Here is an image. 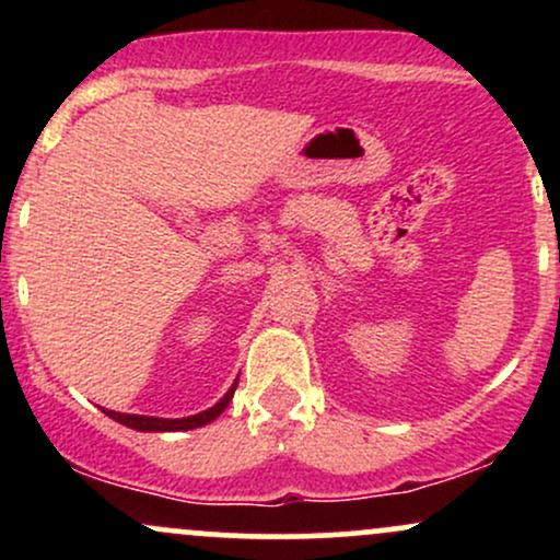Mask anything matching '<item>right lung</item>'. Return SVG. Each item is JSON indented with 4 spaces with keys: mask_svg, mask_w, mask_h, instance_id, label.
Wrapping results in <instances>:
<instances>
[{
    "mask_svg": "<svg viewBox=\"0 0 560 560\" xmlns=\"http://www.w3.org/2000/svg\"><path fill=\"white\" fill-rule=\"evenodd\" d=\"M234 389H236V382L234 387H231L226 395L218 400L213 408L202 410V413L197 416H186V419H155V416H133V413H115V410H105L107 416H110L113 421L124 423L128 429H137V432H186V429H197V427H205V423L215 421L218 416L226 410V405L231 397H234Z\"/></svg>",
    "mask_w": 560,
    "mask_h": 560,
    "instance_id": "obj_1",
    "label": "right lung"
}]
</instances>
